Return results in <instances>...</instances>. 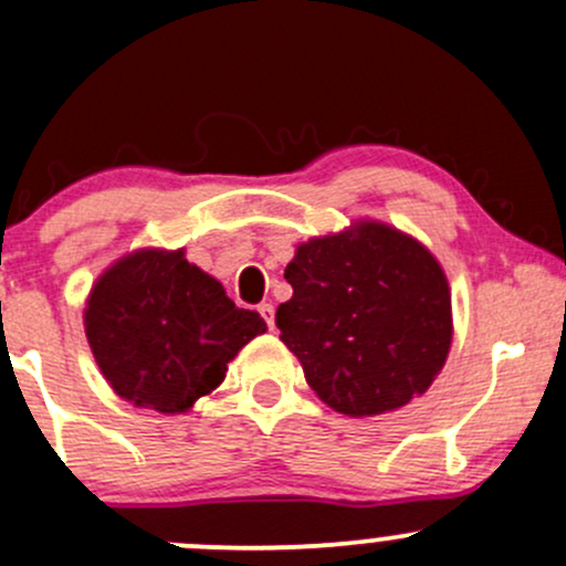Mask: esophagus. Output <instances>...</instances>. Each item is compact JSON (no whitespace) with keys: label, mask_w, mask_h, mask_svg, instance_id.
Returning a JSON list of instances; mask_svg holds the SVG:
<instances>
[{"label":"esophagus","mask_w":566,"mask_h":566,"mask_svg":"<svg viewBox=\"0 0 566 566\" xmlns=\"http://www.w3.org/2000/svg\"><path fill=\"white\" fill-rule=\"evenodd\" d=\"M258 312H260V317L265 319V325H268V328L273 331V325H276V317H273V306H271V303H260V306H258Z\"/></svg>","instance_id":"obj_1"}]
</instances>
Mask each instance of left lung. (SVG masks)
<instances>
[{
	"mask_svg": "<svg viewBox=\"0 0 566 566\" xmlns=\"http://www.w3.org/2000/svg\"><path fill=\"white\" fill-rule=\"evenodd\" d=\"M284 279L293 298L276 308L282 342L336 412L366 418L403 407L448 360V279L415 238L360 222L301 243Z\"/></svg>",
	"mask_w": 566,
	"mask_h": 566,
	"instance_id": "1",
	"label": "left lung"
}]
</instances>
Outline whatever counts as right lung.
Instances as JSON below:
<instances>
[{"label":"right lung","mask_w":566,"mask_h":566,"mask_svg":"<svg viewBox=\"0 0 566 566\" xmlns=\"http://www.w3.org/2000/svg\"><path fill=\"white\" fill-rule=\"evenodd\" d=\"M265 333L184 252L143 249L99 276L86 338L111 388L135 407L176 415L224 379L243 344Z\"/></svg>","instance_id":"1"}]
</instances>
